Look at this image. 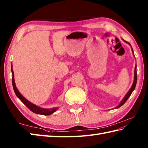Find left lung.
Instances as JSON below:
<instances>
[{
  "instance_id": "1",
  "label": "left lung",
  "mask_w": 148,
  "mask_h": 148,
  "mask_svg": "<svg viewBox=\"0 0 148 148\" xmlns=\"http://www.w3.org/2000/svg\"><path fill=\"white\" fill-rule=\"evenodd\" d=\"M125 42H127V43H129L128 42H127V41H124ZM129 45H130V43H129ZM132 51H133V50H132ZM133 53H134V52H133ZM137 78H138V77H137V71H136V67H135V70H134V83H133V85H132V87L131 88V89L129 90V91L128 92V93H127V94H126V95L125 96V97H124V99L122 100V101L121 102V103L119 104V105L117 107H116V109L117 108H119V107H121L122 105H123V104H124L125 103V102L127 101V99H129V97L131 96V93H132V92L134 91V90L135 89V87H136V83H137Z\"/></svg>"
}]
</instances>
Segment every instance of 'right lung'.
Segmentation results:
<instances>
[{
    "label": "right lung",
    "instance_id": "add662e5",
    "mask_svg": "<svg viewBox=\"0 0 148 148\" xmlns=\"http://www.w3.org/2000/svg\"><path fill=\"white\" fill-rule=\"evenodd\" d=\"M11 71L12 73V86H13L14 92H15L16 96L21 100V102H22L25 106H27V107L29 109L31 110L32 112L38 114L45 115V116H48V115H50L53 114V112H55L57 108H52V109H43V108L38 107L36 105H34V104L31 103L30 102H29L27 100L25 99L24 97L19 93V92L18 91L17 88H16L15 82H14V72L12 68H11Z\"/></svg>",
    "mask_w": 148,
    "mask_h": 148
}]
</instances>
